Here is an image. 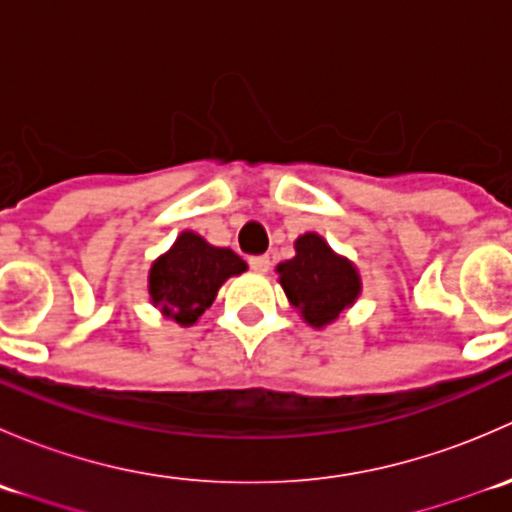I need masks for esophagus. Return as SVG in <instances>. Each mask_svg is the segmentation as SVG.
<instances>
[{"label":"esophagus","mask_w":512,"mask_h":512,"mask_svg":"<svg viewBox=\"0 0 512 512\" xmlns=\"http://www.w3.org/2000/svg\"><path fill=\"white\" fill-rule=\"evenodd\" d=\"M250 267L255 272H267V270H270V257H267V255L250 257Z\"/></svg>","instance_id":"34e87169"}]
</instances>
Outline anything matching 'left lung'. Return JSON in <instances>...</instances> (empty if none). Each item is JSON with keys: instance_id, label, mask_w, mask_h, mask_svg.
<instances>
[{"instance_id": "left-lung-1", "label": "left lung", "mask_w": 512, "mask_h": 512, "mask_svg": "<svg viewBox=\"0 0 512 512\" xmlns=\"http://www.w3.org/2000/svg\"><path fill=\"white\" fill-rule=\"evenodd\" d=\"M277 275L289 304L314 329L337 322L361 294L354 262L334 252L319 232H304L294 240V257L277 265Z\"/></svg>"}]
</instances>
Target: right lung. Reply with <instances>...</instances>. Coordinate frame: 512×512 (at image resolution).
Returning a JSON list of instances; mask_svg holds the SVG:
<instances>
[{"instance_id": "obj_1", "label": "right lung", "mask_w": 512, "mask_h": 512, "mask_svg": "<svg viewBox=\"0 0 512 512\" xmlns=\"http://www.w3.org/2000/svg\"><path fill=\"white\" fill-rule=\"evenodd\" d=\"M245 270L247 262L230 247H215L198 232L183 230L170 250L153 260L148 297L165 319L193 327L215 302L218 289Z\"/></svg>"}]
</instances>
